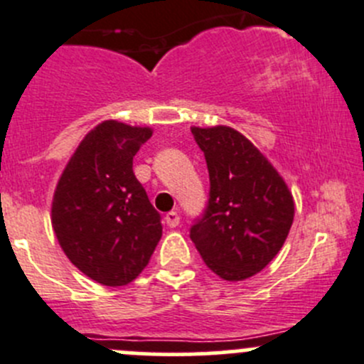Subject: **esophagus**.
I'll use <instances>...</instances> for the list:
<instances>
[{
  "mask_svg": "<svg viewBox=\"0 0 364 364\" xmlns=\"http://www.w3.org/2000/svg\"><path fill=\"white\" fill-rule=\"evenodd\" d=\"M165 222H167L168 228H176V225L179 224V213H178V211H168V213L165 215Z\"/></svg>",
  "mask_w": 364,
  "mask_h": 364,
  "instance_id": "esophagus-1",
  "label": "esophagus"
}]
</instances>
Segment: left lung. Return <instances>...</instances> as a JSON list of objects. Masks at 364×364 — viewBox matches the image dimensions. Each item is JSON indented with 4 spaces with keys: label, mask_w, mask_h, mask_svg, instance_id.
<instances>
[{
    "label": "left lung",
    "mask_w": 364,
    "mask_h": 364,
    "mask_svg": "<svg viewBox=\"0 0 364 364\" xmlns=\"http://www.w3.org/2000/svg\"><path fill=\"white\" fill-rule=\"evenodd\" d=\"M192 135L206 158L210 200L190 238L218 277L249 279L283 247L294 224V196L267 156L236 129L193 126Z\"/></svg>",
    "instance_id": "obj_1"
}]
</instances>
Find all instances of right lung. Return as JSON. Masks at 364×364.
I'll list each match as a JSON object with an SVG mask.
<instances>
[{
	"label": "right lung",
	"instance_id": "right-lung-1",
	"mask_svg": "<svg viewBox=\"0 0 364 364\" xmlns=\"http://www.w3.org/2000/svg\"><path fill=\"white\" fill-rule=\"evenodd\" d=\"M153 129L110 119L90 129L67 161L51 224L70 263L105 287H124L147 267L161 238L160 213L133 172Z\"/></svg>",
	"mask_w": 364,
	"mask_h": 364
}]
</instances>
